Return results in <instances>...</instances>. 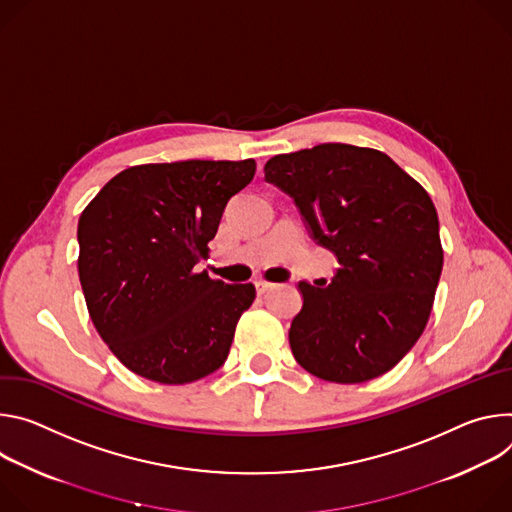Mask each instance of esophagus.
<instances>
[{
    "instance_id": "1",
    "label": "esophagus",
    "mask_w": 512,
    "mask_h": 512,
    "mask_svg": "<svg viewBox=\"0 0 512 512\" xmlns=\"http://www.w3.org/2000/svg\"><path fill=\"white\" fill-rule=\"evenodd\" d=\"M254 285H256V293H258V295H264V293H268L270 289H274V285H272V282H268V280H256Z\"/></svg>"
}]
</instances>
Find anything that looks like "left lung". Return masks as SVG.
Instances as JSON below:
<instances>
[{
	"label": "left lung",
	"mask_w": 512,
	"mask_h": 512,
	"mask_svg": "<svg viewBox=\"0 0 512 512\" xmlns=\"http://www.w3.org/2000/svg\"><path fill=\"white\" fill-rule=\"evenodd\" d=\"M264 179L293 197L311 238L339 262L325 289L299 282L295 360L337 384L388 372L421 337L441 276L431 197L390 156L352 144L272 156Z\"/></svg>",
	"instance_id": "1"
}]
</instances>
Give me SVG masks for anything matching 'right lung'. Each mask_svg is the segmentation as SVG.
Instances as JSON below:
<instances>
[{"instance_id": "add662e5", "label": "right lung", "mask_w": 512, "mask_h": 512, "mask_svg": "<svg viewBox=\"0 0 512 512\" xmlns=\"http://www.w3.org/2000/svg\"><path fill=\"white\" fill-rule=\"evenodd\" d=\"M256 173L248 160L140 164L79 217V278L91 321L142 378L187 384L223 366L256 289L199 270L223 209Z\"/></svg>"}]
</instances>
